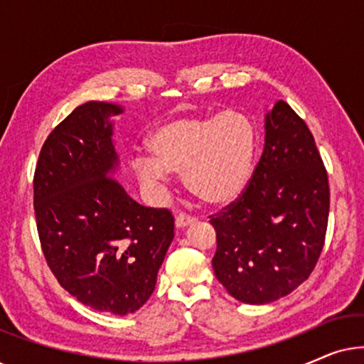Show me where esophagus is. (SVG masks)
Instances as JSON below:
<instances>
[{"instance_id": "1", "label": "esophagus", "mask_w": 364, "mask_h": 364, "mask_svg": "<svg viewBox=\"0 0 364 364\" xmlns=\"http://www.w3.org/2000/svg\"><path fill=\"white\" fill-rule=\"evenodd\" d=\"M196 220H197L196 217L188 215V213H186V212H181V210L176 212V225L178 228H183V227L191 225V223H193Z\"/></svg>"}]
</instances>
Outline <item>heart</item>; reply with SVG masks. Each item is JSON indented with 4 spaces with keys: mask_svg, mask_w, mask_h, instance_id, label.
Returning a JSON list of instances; mask_svg holds the SVG:
<instances>
[{
    "mask_svg": "<svg viewBox=\"0 0 364 364\" xmlns=\"http://www.w3.org/2000/svg\"><path fill=\"white\" fill-rule=\"evenodd\" d=\"M147 147L154 159L139 157L134 162L141 181L161 183L167 171L178 172L188 192L210 205H222L240 196L250 181L257 129L237 111L178 116L162 122Z\"/></svg>",
    "mask_w": 364,
    "mask_h": 364,
    "instance_id": "b5f03b06",
    "label": "heart"
}]
</instances>
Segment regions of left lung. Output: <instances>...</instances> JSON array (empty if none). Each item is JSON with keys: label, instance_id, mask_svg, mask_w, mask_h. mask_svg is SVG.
<instances>
[{"label": "left lung", "instance_id": "8db88e82", "mask_svg": "<svg viewBox=\"0 0 364 364\" xmlns=\"http://www.w3.org/2000/svg\"><path fill=\"white\" fill-rule=\"evenodd\" d=\"M265 131L247 187L208 217L217 235V280L248 305L287 296L311 275L330 213L328 173L306 122L278 101Z\"/></svg>", "mask_w": 364, "mask_h": 364}]
</instances>
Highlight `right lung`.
<instances>
[{
	"instance_id": "add662e5",
	"label": "right lung",
	"mask_w": 364,
	"mask_h": 364,
	"mask_svg": "<svg viewBox=\"0 0 364 364\" xmlns=\"http://www.w3.org/2000/svg\"><path fill=\"white\" fill-rule=\"evenodd\" d=\"M121 112L91 101L59 122L39 152L33 200L41 250L59 285L94 310L129 315L156 288L173 215L137 203L112 176L109 117Z\"/></svg>"
}]
</instances>
